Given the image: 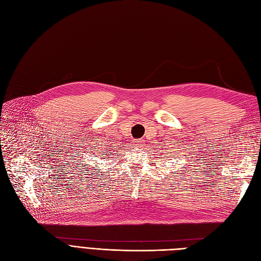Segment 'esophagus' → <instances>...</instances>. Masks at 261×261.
I'll use <instances>...</instances> for the list:
<instances>
[{"instance_id":"obj_1","label":"esophagus","mask_w":261,"mask_h":261,"mask_svg":"<svg viewBox=\"0 0 261 261\" xmlns=\"http://www.w3.org/2000/svg\"><path fill=\"white\" fill-rule=\"evenodd\" d=\"M136 145H137V147H141V141L139 140V141H138V143H137Z\"/></svg>"}]
</instances>
